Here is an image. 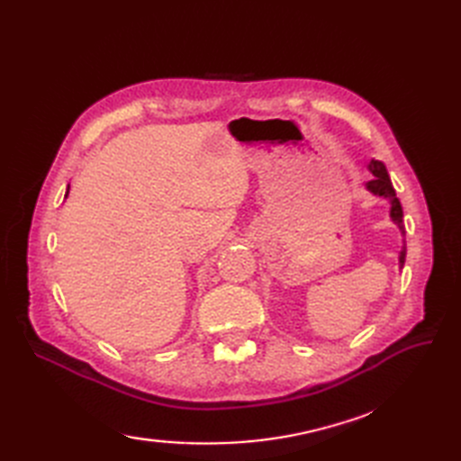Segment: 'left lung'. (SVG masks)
Returning a JSON list of instances; mask_svg holds the SVG:
<instances>
[{
    "mask_svg": "<svg viewBox=\"0 0 461 461\" xmlns=\"http://www.w3.org/2000/svg\"><path fill=\"white\" fill-rule=\"evenodd\" d=\"M367 169H369V173L373 176H371V180H367V183H366V190L369 194H373V196H379V198L388 202V205H390V212H388L390 221H393L394 225L400 229L402 236H406V230H403L402 203L396 198L393 180H390V176H388V171H386L384 163L379 161V159H371L369 165H367ZM403 261H406V240H403V246H402L400 256H398V267L400 269L403 267Z\"/></svg>",
    "mask_w": 461,
    "mask_h": 461,
    "instance_id": "obj_1",
    "label": "left lung"
}]
</instances>
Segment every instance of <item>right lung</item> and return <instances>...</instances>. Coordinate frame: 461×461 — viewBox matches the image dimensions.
Wrapping results in <instances>:
<instances>
[{"label": "right lung", "instance_id": "obj_1", "mask_svg": "<svg viewBox=\"0 0 461 461\" xmlns=\"http://www.w3.org/2000/svg\"><path fill=\"white\" fill-rule=\"evenodd\" d=\"M67 196H68V188H67V192H65V198H67Z\"/></svg>", "mask_w": 461, "mask_h": 461}]
</instances>
